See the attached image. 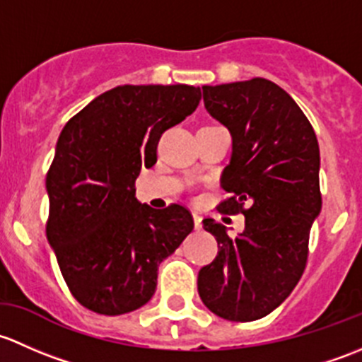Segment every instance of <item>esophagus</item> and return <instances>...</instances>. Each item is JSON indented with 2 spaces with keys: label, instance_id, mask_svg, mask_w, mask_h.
<instances>
[{
  "label": "esophagus",
  "instance_id": "obj_1",
  "mask_svg": "<svg viewBox=\"0 0 362 362\" xmlns=\"http://www.w3.org/2000/svg\"><path fill=\"white\" fill-rule=\"evenodd\" d=\"M193 223H195V230L202 228V216H199L197 212H193Z\"/></svg>",
  "mask_w": 362,
  "mask_h": 362
}]
</instances>
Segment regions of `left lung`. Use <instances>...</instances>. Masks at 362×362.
<instances>
[{"label":"left lung","instance_id":"1","mask_svg":"<svg viewBox=\"0 0 362 362\" xmlns=\"http://www.w3.org/2000/svg\"><path fill=\"white\" fill-rule=\"evenodd\" d=\"M206 110L232 134V160L221 186L230 193L219 212L245 216L232 238L212 218L204 228L218 256L199 272V294L219 317L262 319L291 294L303 275L308 237L322 206L319 143L291 95L274 81L252 78L204 85Z\"/></svg>","mask_w":362,"mask_h":362}]
</instances>
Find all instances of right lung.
<instances>
[{
    "label": "right lung",
    "mask_w": 362,
    "mask_h": 362,
    "mask_svg": "<svg viewBox=\"0 0 362 362\" xmlns=\"http://www.w3.org/2000/svg\"><path fill=\"white\" fill-rule=\"evenodd\" d=\"M192 85H122L64 125L47 173V238L78 303L103 315L143 307L158 264L193 230L186 207L136 199L141 169L156 163L160 136L199 106Z\"/></svg>",
    "instance_id": "1"
}]
</instances>
